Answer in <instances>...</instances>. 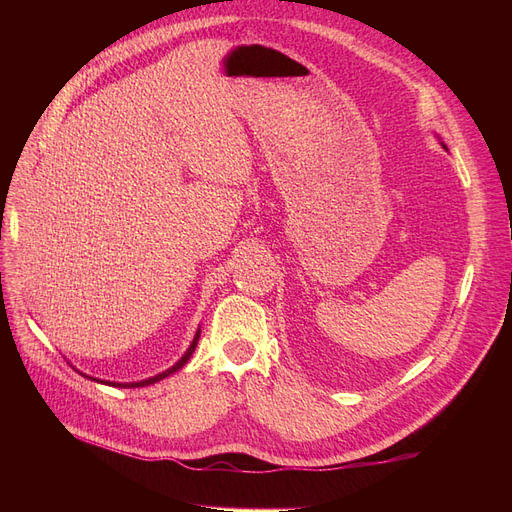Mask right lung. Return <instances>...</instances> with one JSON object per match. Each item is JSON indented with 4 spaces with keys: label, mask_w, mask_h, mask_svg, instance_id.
<instances>
[{
    "label": "right lung",
    "mask_w": 512,
    "mask_h": 512,
    "mask_svg": "<svg viewBox=\"0 0 512 512\" xmlns=\"http://www.w3.org/2000/svg\"><path fill=\"white\" fill-rule=\"evenodd\" d=\"M198 337H200V329L196 331V335H194V342L190 344V348L185 350V354L181 356V359L170 367V369H166V371H162V374H158V376H153V378H147V380H141V382H108V380H96V378H89V376H85V378H89V380H96V382H102V384H108V386H121V389H138V386H147V384H153V382H160V380H164V378H168L170 374H175V371H179L185 363L190 361V356H192V352L196 350V344H198Z\"/></svg>",
    "instance_id": "1"
}]
</instances>
